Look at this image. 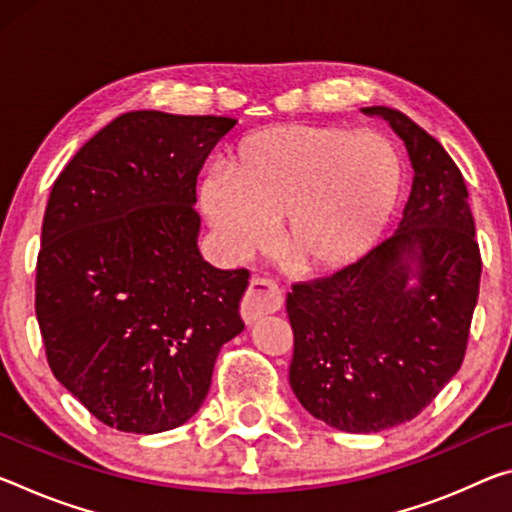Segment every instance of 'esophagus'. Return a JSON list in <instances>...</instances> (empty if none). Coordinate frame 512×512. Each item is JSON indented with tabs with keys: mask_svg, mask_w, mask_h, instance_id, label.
Segmentation results:
<instances>
[{
	"mask_svg": "<svg viewBox=\"0 0 512 512\" xmlns=\"http://www.w3.org/2000/svg\"><path fill=\"white\" fill-rule=\"evenodd\" d=\"M282 300H285V296H282L278 282L266 278H253L248 285L246 296L241 300V319L246 323H253L259 316L278 312L282 307Z\"/></svg>",
	"mask_w": 512,
	"mask_h": 512,
	"instance_id": "1",
	"label": "esophagus"
}]
</instances>
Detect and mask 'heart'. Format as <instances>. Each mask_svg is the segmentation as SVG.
Masks as SVG:
<instances>
[{
  "label": "heart",
  "instance_id": "1",
  "mask_svg": "<svg viewBox=\"0 0 512 512\" xmlns=\"http://www.w3.org/2000/svg\"><path fill=\"white\" fill-rule=\"evenodd\" d=\"M394 145L376 132L275 125L239 145L230 168L202 182V209L223 250L246 259L280 250L305 273H332L378 241L401 193Z\"/></svg>",
  "mask_w": 512,
  "mask_h": 512
}]
</instances>
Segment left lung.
I'll return each instance as SVG.
<instances>
[{"label": "left lung", "instance_id": "left-lung-1", "mask_svg": "<svg viewBox=\"0 0 512 512\" xmlns=\"http://www.w3.org/2000/svg\"><path fill=\"white\" fill-rule=\"evenodd\" d=\"M385 118L408 150L412 191L392 237L328 278L287 294L289 385L312 417L346 433L415 419L467 351L481 253L462 173L405 113Z\"/></svg>", "mask_w": 512, "mask_h": 512}]
</instances>
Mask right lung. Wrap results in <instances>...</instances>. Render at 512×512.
Masks as SVG:
<instances>
[{"label": "right lung", "mask_w": 512, "mask_h": 512, "mask_svg": "<svg viewBox=\"0 0 512 512\" xmlns=\"http://www.w3.org/2000/svg\"><path fill=\"white\" fill-rule=\"evenodd\" d=\"M237 125L129 111L56 177L36 264V319L54 378L116 431L196 415L225 342L243 330L246 269L198 250L196 182Z\"/></svg>", "instance_id": "obj_1"}]
</instances>
